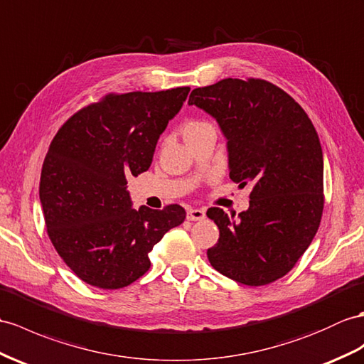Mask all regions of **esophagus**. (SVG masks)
<instances>
[{
	"mask_svg": "<svg viewBox=\"0 0 364 364\" xmlns=\"http://www.w3.org/2000/svg\"><path fill=\"white\" fill-rule=\"evenodd\" d=\"M187 219L188 220H202V219H205V210H202V208H188Z\"/></svg>",
	"mask_w": 364,
	"mask_h": 364,
	"instance_id": "1",
	"label": "esophagus"
}]
</instances>
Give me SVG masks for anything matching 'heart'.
Instances as JSON below:
<instances>
[{"instance_id": "b5f03b06", "label": "heart", "mask_w": 364, "mask_h": 364, "mask_svg": "<svg viewBox=\"0 0 364 364\" xmlns=\"http://www.w3.org/2000/svg\"><path fill=\"white\" fill-rule=\"evenodd\" d=\"M210 125L207 122H202V120H190L188 123H185L183 127V137H190L198 134V132L203 131L205 128H208Z\"/></svg>"}]
</instances>
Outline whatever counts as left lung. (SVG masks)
I'll return each mask as SVG.
<instances>
[{"label": "left lung", "mask_w": 364, "mask_h": 364, "mask_svg": "<svg viewBox=\"0 0 364 364\" xmlns=\"http://www.w3.org/2000/svg\"><path fill=\"white\" fill-rule=\"evenodd\" d=\"M227 139L230 179L253 183L250 207L235 218L213 207L219 228L210 264L245 286L289 273L321 223L323 151L315 127L291 97L259 78H224L190 94Z\"/></svg>", "instance_id": "obj_1"}]
</instances>
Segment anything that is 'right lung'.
I'll list each match as a JSON object with an SVG mask.
<instances>
[{"mask_svg":"<svg viewBox=\"0 0 364 364\" xmlns=\"http://www.w3.org/2000/svg\"><path fill=\"white\" fill-rule=\"evenodd\" d=\"M188 86L108 94L58 129L44 157L40 202L48 235L86 284L122 289L149 269L148 253L185 219L181 205L132 208L127 177L146 171Z\"/></svg>","mask_w":364,"mask_h":364,"instance_id":"obj_1","label":"right lung"}]
</instances>
